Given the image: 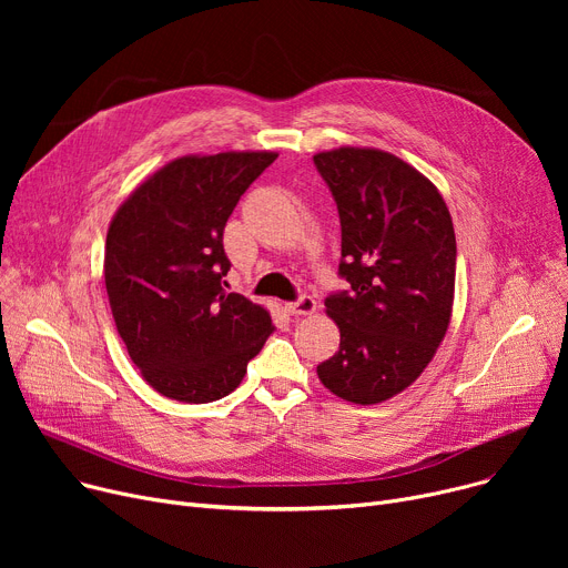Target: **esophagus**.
Here are the masks:
<instances>
[{
	"mask_svg": "<svg viewBox=\"0 0 568 568\" xmlns=\"http://www.w3.org/2000/svg\"><path fill=\"white\" fill-rule=\"evenodd\" d=\"M315 308H317V302L313 300L311 294H302L300 300L287 304V311H290L292 315H311V313H315Z\"/></svg>",
	"mask_w": 568,
	"mask_h": 568,
	"instance_id": "1",
	"label": "esophagus"
}]
</instances>
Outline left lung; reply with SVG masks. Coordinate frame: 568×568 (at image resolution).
I'll return each mask as SVG.
<instances>
[{
	"instance_id": "1",
	"label": "left lung",
	"mask_w": 568,
	"mask_h": 568,
	"mask_svg": "<svg viewBox=\"0 0 568 568\" xmlns=\"http://www.w3.org/2000/svg\"><path fill=\"white\" fill-rule=\"evenodd\" d=\"M313 163L338 206V276L349 283L324 300L341 347L317 375L338 398L375 405L424 373L449 329L452 214L422 172L379 149L341 146Z\"/></svg>"
}]
</instances>
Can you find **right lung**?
Listing matches in <instances>:
<instances>
[{"label":"right lung","instance_id":"1","mask_svg":"<svg viewBox=\"0 0 568 568\" xmlns=\"http://www.w3.org/2000/svg\"><path fill=\"white\" fill-rule=\"evenodd\" d=\"M274 152L184 156L116 209L105 290L116 332L142 377L179 403H212L242 384L274 334L268 313L227 292L223 230Z\"/></svg>","mask_w":568,"mask_h":568}]
</instances>
